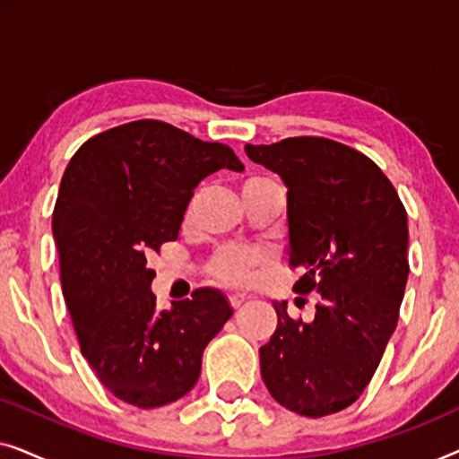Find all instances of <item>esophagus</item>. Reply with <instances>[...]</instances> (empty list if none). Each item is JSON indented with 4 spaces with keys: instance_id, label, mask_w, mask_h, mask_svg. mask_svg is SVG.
<instances>
[{
    "instance_id": "esophagus-1",
    "label": "esophagus",
    "mask_w": 459,
    "mask_h": 459,
    "mask_svg": "<svg viewBox=\"0 0 459 459\" xmlns=\"http://www.w3.org/2000/svg\"><path fill=\"white\" fill-rule=\"evenodd\" d=\"M247 299L248 297L244 292H236V294H231V297H230V305L234 307V309H240V307L247 303Z\"/></svg>"
}]
</instances>
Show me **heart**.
Instances as JSON below:
<instances>
[{
	"mask_svg": "<svg viewBox=\"0 0 459 459\" xmlns=\"http://www.w3.org/2000/svg\"><path fill=\"white\" fill-rule=\"evenodd\" d=\"M256 181L265 179H248L247 184H256ZM265 263V255L255 248H242V247H228L221 248L212 256L211 261V273L215 275L219 281L228 286H242L255 280L259 269Z\"/></svg>",
	"mask_w": 459,
	"mask_h": 459,
	"instance_id": "heart-1",
	"label": "heart"
}]
</instances>
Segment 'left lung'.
<instances>
[{
    "label": "left lung",
    "mask_w": 459,
    "mask_h": 459,
    "mask_svg": "<svg viewBox=\"0 0 459 459\" xmlns=\"http://www.w3.org/2000/svg\"><path fill=\"white\" fill-rule=\"evenodd\" d=\"M288 187L294 292H317L316 319H292L259 349L261 376L286 410L322 418L355 403L397 328L407 273V212L374 160L325 137L244 146Z\"/></svg>",
    "instance_id": "8db88e82"
}]
</instances>
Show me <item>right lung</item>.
Listing matches in <instances>:
<instances>
[{"instance_id": "1", "label": "right lung", "mask_w": 459, "mask_h": 459, "mask_svg": "<svg viewBox=\"0 0 459 459\" xmlns=\"http://www.w3.org/2000/svg\"><path fill=\"white\" fill-rule=\"evenodd\" d=\"M234 150L143 118L93 135L68 162L52 215L62 292L81 353L100 382L142 410L190 393L203 351L231 317L228 299L198 288L156 311L148 256L178 240L196 187Z\"/></svg>"}]
</instances>
